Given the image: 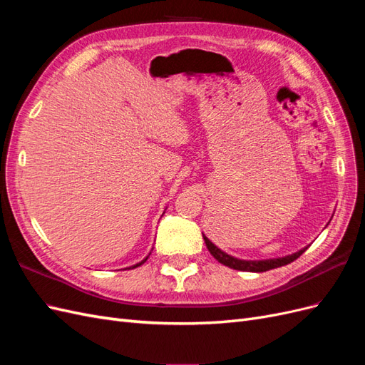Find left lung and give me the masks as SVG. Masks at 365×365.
Wrapping results in <instances>:
<instances>
[{"mask_svg":"<svg viewBox=\"0 0 365 365\" xmlns=\"http://www.w3.org/2000/svg\"><path fill=\"white\" fill-rule=\"evenodd\" d=\"M204 236V235H202ZM204 240H205V245L210 251V254L219 262L225 264V267L228 268H233V269H237V271H248V272H264V271H269V269H274V268H279V267H284V264H288L291 262H294L295 259H298L302 256V254L307 250L303 248L300 251H297L294 254H291V256H284V257H279V259H268V260H240V259H236L233 256H230V254L224 252L222 250H219L212 240H210L208 237L204 236Z\"/></svg>","mask_w":365,"mask_h":365,"instance_id":"1","label":"left lung"}]
</instances>
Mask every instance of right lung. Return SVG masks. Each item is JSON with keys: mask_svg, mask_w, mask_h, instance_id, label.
<instances>
[{"mask_svg": "<svg viewBox=\"0 0 365 365\" xmlns=\"http://www.w3.org/2000/svg\"><path fill=\"white\" fill-rule=\"evenodd\" d=\"M146 260H148V257H146V259H145V260H141V262H140V263H137V264H134V267H130V268H129V269H132V268H137V267H140V264H143V263H145V262H146Z\"/></svg>", "mask_w": 365, "mask_h": 365, "instance_id": "1", "label": "right lung"}]
</instances>
